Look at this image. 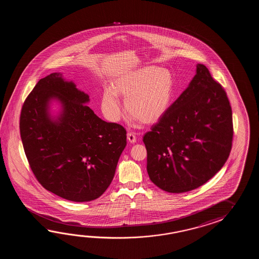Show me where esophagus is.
<instances>
[{
  "label": "esophagus",
  "mask_w": 259,
  "mask_h": 259,
  "mask_svg": "<svg viewBox=\"0 0 259 259\" xmlns=\"http://www.w3.org/2000/svg\"><path fill=\"white\" fill-rule=\"evenodd\" d=\"M127 141H128V143H136V136L133 134V133H127Z\"/></svg>",
  "instance_id": "esophagus-1"
}]
</instances>
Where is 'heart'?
<instances>
[{
    "instance_id": "1",
    "label": "heart",
    "mask_w": 259,
    "mask_h": 259,
    "mask_svg": "<svg viewBox=\"0 0 259 259\" xmlns=\"http://www.w3.org/2000/svg\"><path fill=\"white\" fill-rule=\"evenodd\" d=\"M173 90V78L165 69L144 66L116 77L113 91L103 93L101 108L112 122L120 118V102L116 95L126 99L125 110L133 119L144 125L158 121L168 109Z\"/></svg>"
}]
</instances>
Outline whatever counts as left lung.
Returning <instances> with one entry per match:
<instances>
[{"instance_id": "left-lung-1", "label": "left lung", "mask_w": 259, "mask_h": 259, "mask_svg": "<svg viewBox=\"0 0 259 259\" xmlns=\"http://www.w3.org/2000/svg\"><path fill=\"white\" fill-rule=\"evenodd\" d=\"M232 137L225 90L198 64L189 87L143 136L149 178L168 193L200 187L225 164Z\"/></svg>"}]
</instances>
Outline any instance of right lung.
Wrapping results in <instances>:
<instances>
[{
	"label": "right lung",
	"mask_w": 259,
	"mask_h": 259,
	"mask_svg": "<svg viewBox=\"0 0 259 259\" xmlns=\"http://www.w3.org/2000/svg\"><path fill=\"white\" fill-rule=\"evenodd\" d=\"M51 99L62 105L53 120ZM89 95L61 73L39 79L23 104L20 135L28 164L47 191L72 202L98 198L110 185L127 144L121 125L102 120Z\"/></svg>",
	"instance_id": "obj_1"
}]
</instances>
